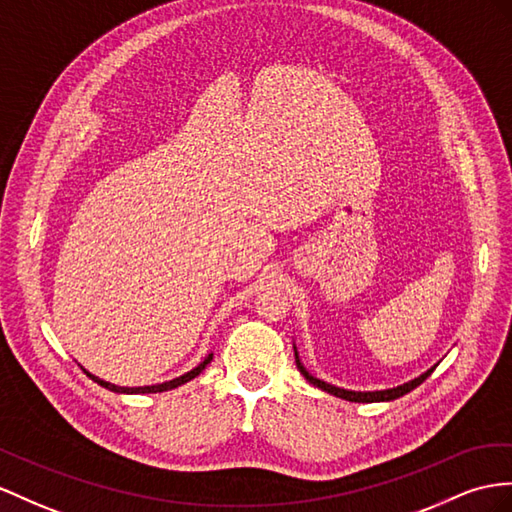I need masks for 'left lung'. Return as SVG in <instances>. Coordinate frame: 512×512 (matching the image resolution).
<instances>
[{
	"mask_svg": "<svg viewBox=\"0 0 512 512\" xmlns=\"http://www.w3.org/2000/svg\"><path fill=\"white\" fill-rule=\"evenodd\" d=\"M296 365H298L300 374H303L313 387H318V389H322V391H326V393H331V396L344 398V400H348V402H389V400H396V398L404 396V393H409V391H413L415 387L422 385V383L426 381V378L432 374V370H435V368H430V370L424 372L422 376H417V378H413V381L404 383V385H400V387H393V389H383V391H348V389L333 387V385H329V383L320 381V378L311 376V374L305 370V365L298 361V355H296Z\"/></svg>",
	"mask_w": 512,
	"mask_h": 512,
	"instance_id": "left-lung-1",
	"label": "left lung"
}]
</instances>
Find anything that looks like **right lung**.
I'll return each instance as SVG.
<instances>
[{
	"label": "right lung",
	"instance_id": "1",
	"mask_svg": "<svg viewBox=\"0 0 512 512\" xmlns=\"http://www.w3.org/2000/svg\"><path fill=\"white\" fill-rule=\"evenodd\" d=\"M212 357H214V355H207V357L203 359V363L196 365V368H194V370H190L188 374H183V376H179V378H173V381L162 383V385H151V387H119V385H112V383L101 381V378L93 376V374L86 372V370H84V372H86V376L93 378V381H95L97 385L106 387V389H110V391H116V393H157V391H168V389H175V387H179V385H183V383L192 381L194 376H199V374H201V372L207 368V363L212 361Z\"/></svg>",
	"mask_w": 512,
	"mask_h": 512
}]
</instances>
